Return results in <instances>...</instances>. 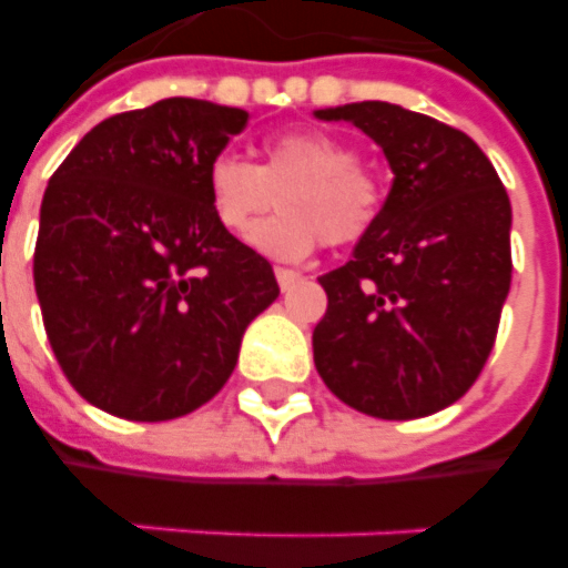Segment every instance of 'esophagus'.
Listing matches in <instances>:
<instances>
[{"label": "esophagus", "instance_id": "esophagus-1", "mask_svg": "<svg viewBox=\"0 0 568 568\" xmlns=\"http://www.w3.org/2000/svg\"><path fill=\"white\" fill-rule=\"evenodd\" d=\"M275 277H277V287H281V291H291L293 284L300 281V272H293V268H281V265H277Z\"/></svg>", "mask_w": 568, "mask_h": 568}]
</instances>
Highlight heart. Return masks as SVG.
Wrapping results in <instances>:
<instances>
[{"label": "heart", "mask_w": 568, "mask_h": 568, "mask_svg": "<svg viewBox=\"0 0 568 568\" xmlns=\"http://www.w3.org/2000/svg\"><path fill=\"white\" fill-rule=\"evenodd\" d=\"M204 186L216 223L232 235H244L277 194L282 213L252 225L247 241L253 251L284 263L305 260L317 241L342 247L364 239L385 201L373 171L357 164L355 146L315 128L265 136L260 164L235 152L213 155Z\"/></svg>", "instance_id": "1"}]
</instances>
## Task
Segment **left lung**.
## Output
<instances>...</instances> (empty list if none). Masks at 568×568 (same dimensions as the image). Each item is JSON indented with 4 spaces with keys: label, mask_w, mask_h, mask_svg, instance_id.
I'll return each mask as SVG.
<instances>
[{
    "label": "left lung",
    "mask_w": 568,
    "mask_h": 568,
    "mask_svg": "<svg viewBox=\"0 0 568 568\" xmlns=\"http://www.w3.org/2000/svg\"><path fill=\"white\" fill-rule=\"evenodd\" d=\"M392 164V192L352 260L327 275L315 367L342 404L422 419L456 404L493 352L510 291V201L468 134L382 100L317 110Z\"/></svg>",
    "instance_id": "8db88e82"
}]
</instances>
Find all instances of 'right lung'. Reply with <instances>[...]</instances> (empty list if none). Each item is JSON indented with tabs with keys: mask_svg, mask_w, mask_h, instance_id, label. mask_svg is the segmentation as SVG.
I'll list each match as a JSON object with an SVG mask.
<instances>
[{
	"mask_svg": "<svg viewBox=\"0 0 568 568\" xmlns=\"http://www.w3.org/2000/svg\"><path fill=\"white\" fill-rule=\"evenodd\" d=\"M244 124L235 106L159 100L91 128L48 180L36 296L63 376L103 413L168 422L207 404L281 293L207 204V164Z\"/></svg>",
	"mask_w": 568,
	"mask_h": 568,
	"instance_id": "right-lung-1",
	"label": "right lung"
}]
</instances>
